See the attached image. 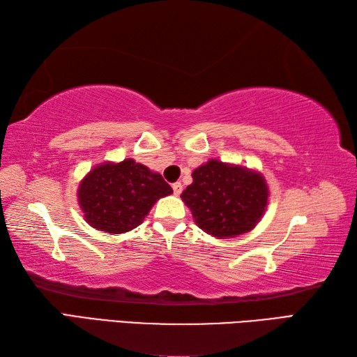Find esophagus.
<instances>
[{"label":"esophagus","instance_id":"34e87169","mask_svg":"<svg viewBox=\"0 0 357 357\" xmlns=\"http://www.w3.org/2000/svg\"><path fill=\"white\" fill-rule=\"evenodd\" d=\"M172 187H173V193L176 196L181 195V192H183V184H181V183H174Z\"/></svg>","mask_w":357,"mask_h":357}]
</instances>
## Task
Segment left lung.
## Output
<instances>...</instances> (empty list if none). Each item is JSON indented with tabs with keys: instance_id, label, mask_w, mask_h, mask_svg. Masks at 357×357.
Segmentation results:
<instances>
[{
	"instance_id": "8db88e82",
	"label": "left lung",
	"mask_w": 357,
	"mask_h": 357,
	"mask_svg": "<svg viewBox=\"0 0 357 357\" xmlns=\"http://www.w3.org/2000/svg\"><path fill=\"white\" fill-rule=\"evenodd\" d=\"M192 178L181 198L201 230L215 238H234L261 221L268 201L261 173L210 159Z\"/></svg>"
}]
</instances>
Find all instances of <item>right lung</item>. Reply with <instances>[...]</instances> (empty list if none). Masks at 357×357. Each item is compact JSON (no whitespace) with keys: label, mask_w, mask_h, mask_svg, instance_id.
Wrapping results in <instances>:
<instances>
[{"label":"right lung","mask_w":357,"mask_h":357,"mask_svg":"<svg viewBox=\"0 0 357 357\" xmlns=\"http://www.w3.org/2000/svg\"><path fill=\"white\" fill-rule=\"evenodd\" d=\"M172 193L161 174L128 158L90 170L79 184L78 202L93 229L119 234L136 229L153 204Z\"/></svg>","instance_id":"1"}]
</instances>
